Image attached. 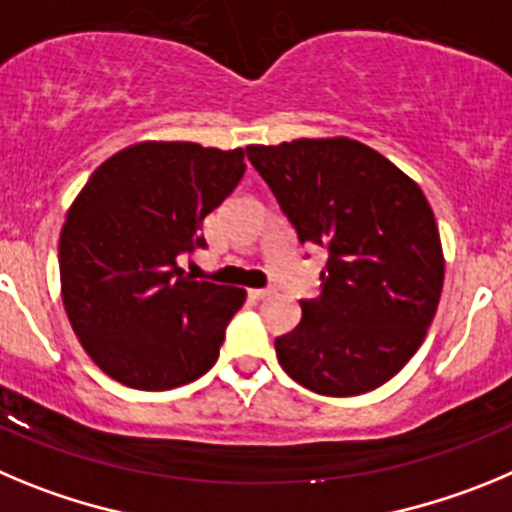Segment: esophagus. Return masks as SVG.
I'll use <instances>...</instances> for the list:
<instances>
[{
    "instance_id": "obj_1",
    "label": "esophagus",
    "mask_w": 512,
    "mask_h": 512,
    "mask_svg": "<svg viewBox=\"0 0 512 512\" xmlns=\"http://www.w3.org/2000/svg\"><path fill=\"white\" fill-rule=\"evenodd\" d=\"M250 296L257 298V301H262V298L273 296V290H270V288H255V290H250Z\"/></svg>"
}]
</instances>
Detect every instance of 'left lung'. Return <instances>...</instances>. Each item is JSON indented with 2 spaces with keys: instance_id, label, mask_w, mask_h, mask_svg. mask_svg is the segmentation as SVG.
Here are the masks:
<instances>
[{
  "instance_id": "8db88e82",
  "label": "left lung",
  "mask_w": 512,
  "mask_h": 512,
  "mask_svg": "<svg viewBox=\"0 0 512 512\" xmlns=\"http://www.w3.org/2000/svg\"><path fill=\"white\" fill-rule=\"evenodd\" d=\"M301 245L326 247L321 296L275 339L278 362L331 398L367 393L416 354L444 288V252L421 186L349 137L250 145Z\"/></svg>"
}]
</instances>
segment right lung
I'll use <instances>...</instances> for the list:
<instances>
[{"label": "right lung", "mask_w": 512, "mask_h": 512, "mask_svg": "<svg viewBox=\"0 0 512 512\" xmlns=\"http://www.w3.org/2000/svg\"><path fill=\"white\" fill-rule=\"evenodd\" d=\"M245 150L147 140L99 165L66 214L61 296L78 342L112 380L170 390L214 367L247 293L191 280L183 252L245 176Z\"/></svg>", "instance_id": "1"}]
</instances>
